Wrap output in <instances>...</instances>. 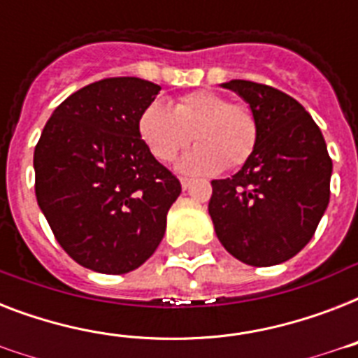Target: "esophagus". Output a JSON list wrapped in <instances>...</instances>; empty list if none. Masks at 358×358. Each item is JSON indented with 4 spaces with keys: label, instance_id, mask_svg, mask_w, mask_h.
<instances>
[{
    "label": "esophagus",
    "instance_id": "34e87169",
    "mask_svg": "<svg viewBox=\"0 0 358 358\" xmlns=\"http://www.w3.org/2000/svg\"><path fill=\"white\" fill-rule=\"evenodd\" d=\"M180 184H182V189H187V187L191 185V178H185V176H182V178H180Z\"/></svg>",
    "mask_w": 358,
    "mask_h": 358
}]
</instances>
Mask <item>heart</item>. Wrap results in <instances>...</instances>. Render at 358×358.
I'll list each match as a JSON object with an SVG mask.
<instances>
[{"mask_svg":"<svg viewBox=\"0 0 358 358\" xmlns=\"http://www.w3.org/2000/svg\"><path fill=\"white\" fill-rule=\"evenodd\" d=\"M141 141L157 162L171 163L191 139L199 145L182 157L180 169L213 174L241 167L255 152L258 124L245 103L215 91H195L174 100L171 109L150 102L139 115Z\"/></svg>","mask_w":358,"mask_h":358,"instance_id":"1","label":"heart"}]
</instances>
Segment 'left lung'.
Segmentation results:
<instances>
[{
	"instance_id": "1",
	"label": "left lung",
	"mask_w": 358,
	"mask_h": 358,
	"mask_svg": "<svg viewBox=\"0 0 358 358\" xmlns=\"http://www.w3.org/2000/svg\"><path fill=\"white\" fill-rule=\"evenodd\" d=\"M223 87L249 103L258 139L241 171L212 180L208 212L234 258L256 267L282 264L316 232L331 196L333 159L317 124L295 98L255 81Z\"/></svg>"
}]
</instances>
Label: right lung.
I'll list each match as a JSON object with an SVG mask.
<instances>
[{
    "mask_svg": "<svg viewBox=\"0 0 358 358\" xmlns=\"http://www.w3.org/2000/svg\"><path fill=\"white\" fill-rule=\"evenodd\" d=\"M159 91L141 78L94 81L59 103L36 143V202L59 245L87 269L134 271L165 234L182 185L137 131Z\"/></svg>",
    "mask_w": 358,
    "mask_h": 358,
    "instance_id": "right-lung-1",
    "label": "right lung"
}]
</instances>
